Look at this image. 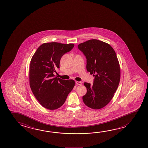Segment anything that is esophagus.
<instances>
[{"instance_id": "obj_1", "label": "esophagus", "mask_w": 148, "mask_h": 148, "mask_svg": "<svg viewBox=\"0 0 148 148\" xmlns=\"http://www.w3.org/2000/svg\"><path fill=\"white\" fill-rule=\"evenodd\" d=\"M76 84H77L78 85H82V82H78V81H76Z\"/></svg>"}]
</instances>
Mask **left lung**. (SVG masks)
I'll use <instances>...</instances> for the list:
<instances>
[{
	"instance_id": "8db88e82",
	"label": "left lung",
	"mask_w": 148,
	"mask_h": 148,
	"mask_svg": "<svg viewBox=\"0 0 148 148\" xmlns=\"http://www.w3.org/2000/svg\"><path fill=\"white\" fill-rule=\"evenodd\" d=\"M78 48L87 59V70L95 76L93 85L84 83L87 88L84 103L91 109H101L111 100L119 85L121 69L116 53L109 44L97 39L84 42Z\"/></svg>"
}]
</instances>
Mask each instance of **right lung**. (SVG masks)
Masks as SVG:
<instances>
[{
  "label": "right lung",
  "instance_id": "add662e5",
  "mask_svg": "<svg viewBox=\"0 0 148 148\" xmlns=\"http://www.w3.org/2000/svg\"><path fill=\"white\" fill-rule=\"evenodd\" d=\"M74 46L56 42H46L40 45L31 60L29 81L34 96L46 109L56 110L65 102L72 90L75 82L55 77L56 70L60 68V59Z\"/></svg>",
  "mask_w": 148,
  "mask_h": 148
}]
</instances>
